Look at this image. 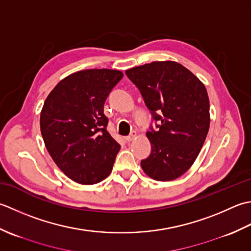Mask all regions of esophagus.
Segmentation results:
<instances>
[{
	"mask_svg": "<svg viewBox=\"0 0 251 251\" xmlns=\"http://www.w3.org/2000/svg\"><path fill=\"white\" fill-rule=\"evenodd\" d=\"M135 137H136V132H135V131H132V132H131V134H130L129 136H126V141L127 143H129V142H132L133 140L135 139Z\"/></svg>",
	"mask_w": 251,
	"mask_h": 251,
	"instance_id": "1",
	"label": "esophagus"
}]
</instances>
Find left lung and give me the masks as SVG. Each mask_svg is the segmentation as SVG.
Masks as SVG:
<instances>
[{"instance_id": "8db88e82", "label": "left lung", "mask_w": 251, "mask_h": 251, "mask_svg": "<svg viewBox=\"0 0 251 251\" xmlns=\"http://www.w3.org/2000/svg\"><path fill=\"white\" fill-rule=\"evenodd\" d=\"M139 88L152 118L160 122L146 133L151 152L141 161L156 181L176 180L196 160L210 126L207 90L197 76L176 61H152L126 70Z\"/></svg>"}]
</instances>
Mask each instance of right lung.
<instances>
[{
    "instance_id": "1",
    "label": "right lung",
    "mask_w": 251,
    "mask_h": 251,
    "mask_svg": "<svg viewBox=\"0 0 251 251\" xmlns=\"http://www.w3.org/2000/svg\"><path fill=\"white\" fill-rule=\"evenodd\" d=\"M124 74L86 69L57 83L41 110L40 127L45 147L70 180L84 185L110 175L120 145L106 130L104 104Z\"/></svg>"
}]
</instances>
